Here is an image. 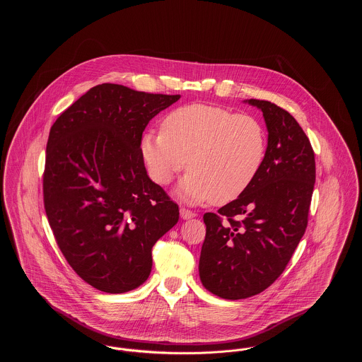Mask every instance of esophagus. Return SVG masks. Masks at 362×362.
Instances as JSON below:
<instances>
[{"instance_id":"esophagus-1","label":"esophagus","mask_w":362,"mask_h":362,"mask_svg":"<svg viewBox=\"0 0 362 362\" xmlns=\"http://www.w3.org/2000/svg\"><path fill=\"white\" fill-rule=\"evenodd\" d=\"M180 216H181V218L187 220V218H192V217H195L197 214H195L192 210H189V209L181 207V209H180Z\"/></svg>"}]
</instances>
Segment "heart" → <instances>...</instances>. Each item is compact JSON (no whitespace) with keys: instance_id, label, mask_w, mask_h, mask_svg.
<instances>
[{"instance_id":"obj_1","label":"heart","mask_w":362,"mask_h":362,"mask_svg":"<svg viewBox=\"0 0 362 362\" xmlns=\"http://www.w3.org/2000/svg\"><path fill=\"white\" fill-rule=\"evenodd\" d=\"M139 148L156 184H170L188 160L180 197L191 204L223 205L257 180L267 155V132L255 115L188 104L170 111L161 131L144 132Z\"/></svg>"}]
</instances>
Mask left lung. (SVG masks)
Returning <instances> with one entry per match:
<instances>
[{
  "label": "left lung",
  "instance_id": "left-lung-1",
  "mask_svg": "<svg viewBox=\"0 0 362 362\" xmlns=\"http://www.w3.org/2000/svg\"><path fill=\"white\" fill-rule=\"evenodd\" d=\"M245 103L263 112L264 164L241 197L204 216L199 276L224 300L257 296L283 273L305 233L315 185V153L296 118L266 100Z\"/></svg>",
  "mask_w": 362,
  "mask_h": 362
}]
</instances>
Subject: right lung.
<instances>
[{"instance_id":"right-lung-1","label":"right lung","mask_w":362,"mask_h":362,"mask_svg":"<svg viewBox=\"0 0 362 362\" xmlns=\"http://www.w3.org/2000/svg\"><path fill=\"white\" fill-rule=\"evenodd\" d=\"M180 98L103 83L52 124L46 214L69 266L104 293L145 283L156 241L178 221V205L149 178L139 142L149 121Z\"/></svg>"}]
</instances>
